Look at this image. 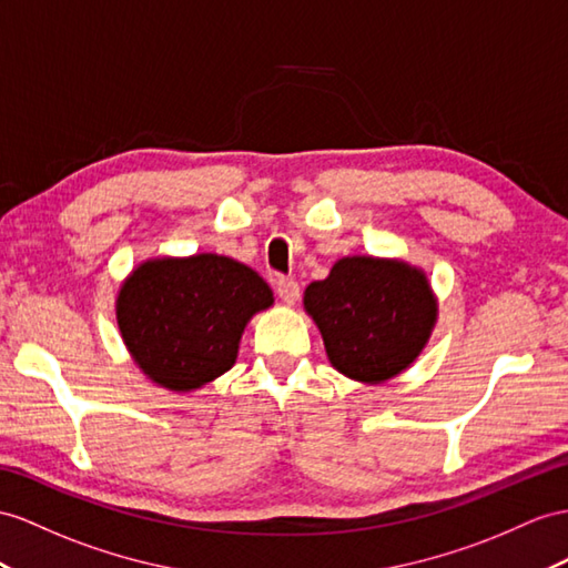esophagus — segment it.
I'll return each mask as SVG.
<instances>
[{"instance_id": "1", "label": "esophagus", "mask_w": 568, "mask_h": 568, "mask_svg": "<svg viewBox=\"0 0 568 568\" xmlns=\"http://www.w3.org/2000/svg\"><path fill=\"white\" fill-rule=\"evenodd\" d=\"M275 293L285 304H295L300 300V285L293 278H278L275 281Z\"/></svg>"}]
</instances>
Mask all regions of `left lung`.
<instances>
[{
	"label": "left lung",
	"instance_id": "1",
	"mask_svg": "<svg viewBox=\"0 0 568 568\" xmlns=\"http://www.w3.org/2000/svg\"><path fill=\"white\" fill-rule=\"evenodd\" d=\"M304 310L322 331L331 365L362 384L408 369L436 324L425 271L398 258H338L328 278L304 290Z\"/></svg>",
	"mask_w": 568,
	"mask_h": 568
}]
</instances>
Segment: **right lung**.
<instances>
[{"label": "right lung", "mask_w": 568, "mask_h": 568, "mask_svg": "<svg viewBox=\"0 0 568 568\" xmlns=\"http://www.w3.org/2000/svg\"><path fill=\"white\" fill-rule=\"evenodd\" d=\"M273 304L256 271L221 254L151 258L118 295V326L139 369L158 386L186 394L225 374L244 326Z\"/></svg>", "instance_id": "obj_1"}]
</instances>
